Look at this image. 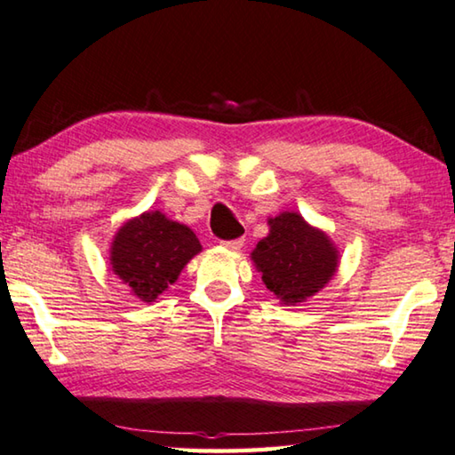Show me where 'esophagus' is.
Segmentation results:
<instances>
[{"instance_id":"1","label":"esophagus","mask_w":455,"mask_h":455,"mask_svg":"<svg viewBox=\"0 0 455 455\" xmlns=\"http://www.w3.org/2000/svg\"><path fill=\"white\" fill-rule=\"evenodd\" d=\"M220 244L225 249H230V251H239L243 244H244V239H233V241H220Z\"/></svg>"}]
</instances>
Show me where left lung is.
Masks as SVG:
<instances>
[{
    "label": "left lung",
    "instance_id": "left-lung-1",
    "mask_svg": "<svg viewBox=\"0 0 455 455\" xmlns=\"http://www.w3.org/2000/svg\"><path fill=\"white\" fill-rule=\"evenodd\" d=\"M269 225V236L259 241L253 251L267 290L283 304L312 298L334 275L336 249L322 230L309 227L298 212L279 214Z\"/></svg>",
    "mask_w": 455,
    "mask_h": 455
}]
</instances>
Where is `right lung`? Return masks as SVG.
<instances>
[{"instance_id":"1","label":"right lung","mask_w":455,"mask_h":455,"mask_svg":"<svg viewBox=\"0 0 455 455\" xmlns=\"http://www.w3.org/2000/svg\"><path fill=\"white\" fill-rule=\"evenodd\" d=\"M200 249L188 227L168 220L162 212H146L121 227L113 241L111 265L137 298L154 301Z\"/></svg>"}]
</instances>
